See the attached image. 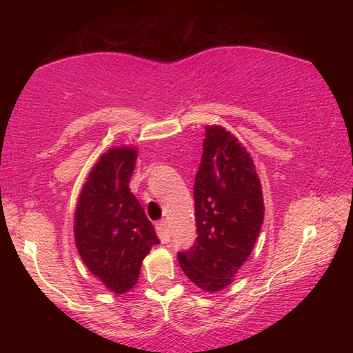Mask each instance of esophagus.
Listing matches in <instances>:
<instances>
[{"label": "esophagus", "mask_w": 353, "mask_h": 353, "mask_svg": "<svg viewBox=\"0 0 353 353\" xmlns=\"http://www.w3.org/2000/svg\"><path fill=\"white\" fill-rule=\"evenodd\" d=\"M155 230H157V235L160 238V241L162 243H168L170 241V230H168V224L162 221V223H159L155 225Z\"/></svg>", "instance_id": "34e87169"}]
</instances>
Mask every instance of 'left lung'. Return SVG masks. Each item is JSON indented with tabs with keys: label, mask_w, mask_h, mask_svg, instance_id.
Wrapping results in <instances>:
<instances>
[{
	"label": "left lung",
	"mask_w": 353,
	"mask_h": 353,
	"mask_svg": "<svg viewBox=\"0 0 353 353\" xmlns=\"http://www.w3.org/2000/svg\"><path fill=\"white\" fill-rule=\"evenodd\" d=\"M193 193L198 238L177 260L198 288L218 292L249 259L265 218L254 160L223 126H205Z\"/></svg>",
	"instance_id": "1"
}]
</instances>
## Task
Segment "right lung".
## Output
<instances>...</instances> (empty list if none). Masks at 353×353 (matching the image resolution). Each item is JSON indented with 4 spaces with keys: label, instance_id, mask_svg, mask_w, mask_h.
<instances>
[{
    "label": "right lung",
    "instance_id": "right-lung-1",
    "mask_svg": "<svg viewBox=\"0 0 353 353\" xmlns=\"http://www.w3.org/2000/svg\"><path fill=\"white\" fill-rule=\"evenodd\" d=\"M137 148H110L81 190L74 212V241L82 261L109 291L124 294L137 283L143 259L159 238L130 193Z\"/></svg>",
    "mask_w": 353,
    "mask_h": 353
}]
</instances>
